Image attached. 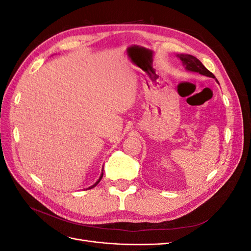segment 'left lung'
Here are the masks:
<instances>
[{
  "label": "left lung",
  "mask_w": 251,
  "mask_h": 251,
  "mask_svg": "<svg viewBox=\"0 0 251 251\" xmlns=\"http://www.w3.org/2000/svg\"><path fill=\"white\" fill-rule=\"evenodd\" d=\"M177 56L181 59V62H182V64H183L186 71L197 72L201 75H205V76L216 78L215 75L212 74L210 71H208L197 57H195L191 54H178Z\"/></svg>",
  "instance_id": "left-lung-1"
}]
</instances>
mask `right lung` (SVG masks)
Wrapping results in <instances>:
<instances>
[{"label": "right lung", "mask_w": 251, "mask_h": 251, "mask_svg": "<svg viewBox=\"0 0 251 251\" xmlns=\"http://www.w3.org/2000/svg\"><path fill=\"white\" fill-rule=\"evenodd\" d=\"M102 176H103V168H102V172H101V175H100V179H98L96 182H95V183L92 185V186H90V187H88L87 189H91V188H93V187H95L98 183H100V180H101V178H102Z\"/></svg>", "instance_id": "right-lung-1"}]
</instances>
